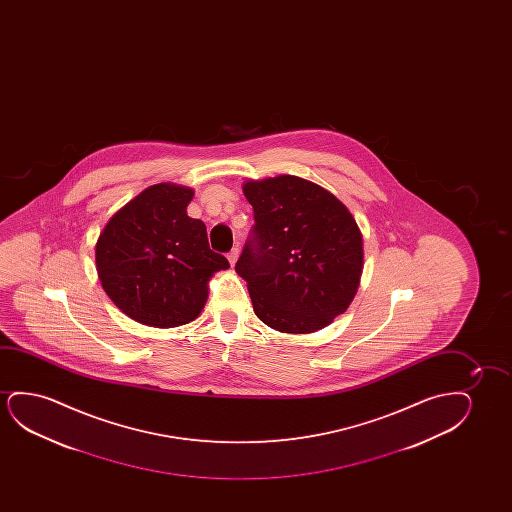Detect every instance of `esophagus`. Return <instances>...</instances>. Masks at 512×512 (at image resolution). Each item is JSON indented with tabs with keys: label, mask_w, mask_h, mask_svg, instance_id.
<instances>
[{
	"label": "esophagus",
	"mask_w": 512,
	"mask_h": 512,
	"mask_svg": "<svg viewBox=\"0 0 512 512\" xmlns=\"http://www.w3.org/2000/svg\"><path fill=\"white\" fill-rule=\"evenodd\" d=\"M239 257V248L236 246V248H232L231 252L227 253V259H229V262H231V266H234L236 262H238Z\"/></svg>",
	"instance_id": "obj_1"
}]
</instances>
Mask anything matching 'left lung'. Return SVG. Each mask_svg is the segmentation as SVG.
Returning a JSON list of instances; mask_svg holds the SVG:
<instances>
[{"label": "left lung", "instance_id": "obj_1", "mask_svg": "<svg viewBox=\"0 0 512 512\" xmlns=\"http://www.w3.org/2000/svg\"><path fill=\"white\" fill-rule=\"evenodd\" d=\"M243 192L255 224L236 271L255 315L288 334L327 327L360 283L364 248L355 218L336 196L297 176L246 182Z\"/></svg>", "mask_w": 512, "mask_h": 512}]
</instances>
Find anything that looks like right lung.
Returning a JSON list of instances; mask_svg holds the SVG:
<instances>
[{"label": "right lung", "instance_id": "right-lung-1", "mask_svg": "<svg viewBox=\"0 0 512 512\" xmlns=\"http://www.w3.org/2000/svg\"><path fill=\"white\" fill-rule=\"evenodd\" d=\"M192 196L178 185H152L99 234L101 285L136 322L159 329L192 322L208 299V280L229 267L211 250L206 225L187 215Z\"/></svg>", "mask_w": 512, "mask_h": 512}]
</instances>
